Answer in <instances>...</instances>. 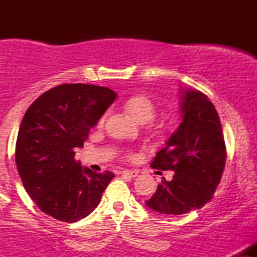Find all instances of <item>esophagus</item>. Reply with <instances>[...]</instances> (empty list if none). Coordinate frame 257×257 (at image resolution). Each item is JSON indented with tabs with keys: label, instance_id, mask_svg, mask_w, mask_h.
Instances as JSON below:
<instances>
[{
	"label": "esophagus",
	"instance_id": "esophagus-1",
	"mask_svg": "<svg viewBox=\"0 0 257 257\" xmlns=\"http://www.w3.org/2000/svg\"><path fill=\"white\" fill-rule=\"evenodd\" d=\"M120 174L123 176H128V178H137L139 175V172H137V170H123Z\"/></svg>",
	"mask_w": 257,
	"mask_h": 257
}]
</instances>
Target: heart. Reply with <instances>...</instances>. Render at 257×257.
I'll return each mask as SVG.
<instances>
[{"label":"heart","instance_id":"b5f03b06","mask_svg":"<svg viewBox=\"0 0 257 257\" xmlns=\"http://www.w3.org/2000/svg\"><path fill=\"white\" fill-rule=\"evenodd\" d=\"M123 107L140 124H146V123L151 122L157 112L155 102L144 94H135V95L128 96L123 101ZM102 123H104V117H101L99 120L100 125Z\"/></svg>","mask_w":257,"mask_h":257}]
</instances>
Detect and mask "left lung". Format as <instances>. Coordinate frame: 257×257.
<instances>
[{
    "label": "left lung",
    "instance_id": "1",
    "mask_svg": "<svg viewBox=\"0 0 257 257\" xmlns=\"http://www.w3.org/2000/svg\"><path fill=\"white\" fill-rule=\"evenodd\" d=\"M181 123L157 152L151 167L173 170L145 204L162 215H182L200 209L219 185L226 163L221 122L213 102L192 88L180 89Z\"/></svg>",
    "mask_w": 257,
    "mask_h": 257
}]
</instances>
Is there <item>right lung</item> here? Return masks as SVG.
Wrapping results in <instances>:
<instances>
[{
    "mask_svg": "<svg viewBox=\"0 0 257 257\" xmlns=\"http://www.w3.org/2000/svg\"><path fill=\"white\" fill-rule=\"evenodd\" d=\"M117 93L93 84H61L26 111L18 133L16 163L24 188L40 210L64 222L88 216L114 174L94 173L75 161L90 128Z\"/></svg>",
    "mask_w": 257,
    "mask_h": 257,
    "instance_id": "right-lung-1",
    "label": "right lung"
}]
</instances>
